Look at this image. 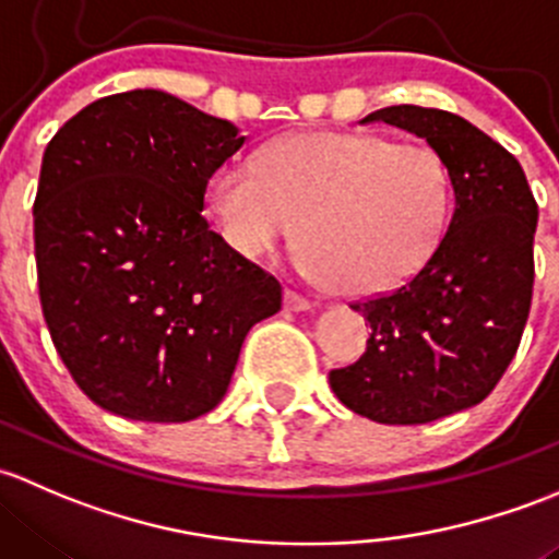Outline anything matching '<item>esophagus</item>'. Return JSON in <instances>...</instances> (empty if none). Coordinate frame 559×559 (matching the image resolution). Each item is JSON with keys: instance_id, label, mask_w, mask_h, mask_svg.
I'll use <instances>...</instances> for the list:
<instances>
[{"instance_id": "1", "label": "esophagus", "mask_w": 559, "mask_h": 559, "mask_svg": "<svg viewBox=\"0 0 559 559\" xmlns=\"http://www.w3.org/2000/svg\"><path fill=\"white\" fill-rule=\"evenodd\" d=\"M285 309L287 312H307V309H312V301L304 296H298V293L287 290L285 293Z\"/></svg>"}]
</instances>
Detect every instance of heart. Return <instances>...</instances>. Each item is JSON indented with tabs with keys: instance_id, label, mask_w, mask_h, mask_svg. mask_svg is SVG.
Listing matches in <instances>:
<instances>
[{
	"instance_id": "b5f03b06",
	"label": "heart",
	"mask_w": 559,
	"mask_h": 559,
	"mask_svg": "<svg viewBox=\"0 0 559 559\" xmlns=\"http://www.w3.org/2000/svg\"><path fill=\"white\" fill-rule=\"evenodd\" d=\"M206 210L234 252L263 258L301 226L304 266L347 296H382L417 277L450 223V177L425 145L360 131H309L252 164H223Z\"/></svg>"
}]
</instances>
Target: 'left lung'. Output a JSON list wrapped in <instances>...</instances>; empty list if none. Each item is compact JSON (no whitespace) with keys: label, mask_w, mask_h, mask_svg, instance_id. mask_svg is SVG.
Masks as SVG:
<instances>
[{"label":"left lung","mask_w":559,"mask_h":559,"mask_svg":"<svg viewBox=\"0 0 559 559\" xmlns=\"http://www.w3.org/2000/svg\"><path fill=\"white\" fill-rule=\"evenodd\" d=\"M377 120L428 142L450 177L454 210L417 277L353 304L371 338L364 358L328 382L360 417L423 425L481 404L514 358L531 312L538 206L520 160L460 115L399 105L360 123Z\"/></svg>","instance_id":"8db88e82"}]
</instances>
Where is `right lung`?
Wrapping results in <instances>:
<instances>
[{"mask_svg":"<svg viewBox=\"0 0 559 559\" xmlns=\"http://www.w3.org/2000/svg\"><path fill=\"white\" fill-rule=\"evenodd\" d=\"M245 145L231 120L158 88L105 96L48 142L34 201L43 314L78 388L140 423H188L226 395L280 282L201 217Z\"/></svg>","mask_w":559,"mask_h":559,"instance_id":"add662e5","label":"right lung"}]
</instances>
